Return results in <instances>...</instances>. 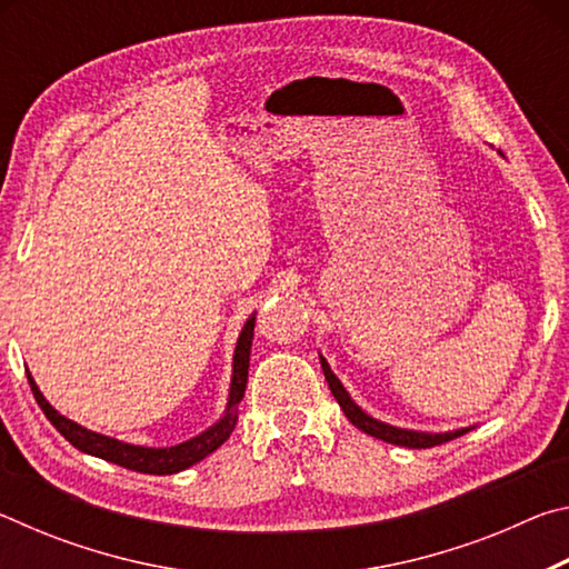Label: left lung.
<instances>
[{
    "mask_svg": "<svg viewBox=\"0 0 569 569\" xmlns=\"http://www.w3.org/2000/svg\"><path fill=\"white\" fill-rule=\"evenodd\" d=\"M321 369H323V377L329 381V389L339 401V407L343 409L346 417L353 423V427H359L363 435L369 437H377L381 441H389V445H399V447H409V449H429V447H437V445H445V441L457 439L461 435H467L469 429H457V431H445V435H427V431H411V429H399V427H391V423H383L379 419L369 417V413L359 409V403H356L349 391L341 387V381L336 379V373L331 371V366L326 363V359L321 356Z\"/></svg>",
    "mask_w": 569,
    "mask_h": 569,
    "instance_id": "obj_1",
    "label": "left lung"
}]
</instances>
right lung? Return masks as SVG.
Here are the masks:
<instances>
[{
  "instance_id": "1",
  "label": "right lung",
  "mask_w": 569,
  "mask_h": 569,
  "mask_svg": "<svg viewBox=\"0 0 569 569\" xmlns=\"http://www.w3.org/2000/svg\"><path fill=\"white\" fill-rule=\"evenodd\" d=\"M253 326H256V316H250L243 326V331H240V336H238V346H236V356H233V379H230L226 417L218 423H213L208 431H203V435L192 437L176 447H166V449L134 447V445H124V441L98 435V431L84 429V427H80V423L70 421L67 417H62L60 411H54L50 407V401L42 397L40 389H37V383H34L30 371H27V381H30L34 399H37V403H40V409L44 411V417L52 421V427L60 431V435L70 441L72 447L84 451V455L108 459V461H112V465L140 471V475H176V471L188 469L196 465V461L206 459L208 455H213V451L223 445L230 435H233L236 421H238V403H240V399H243L246 383H248Z\"/></svg>"
}]
</instances>
